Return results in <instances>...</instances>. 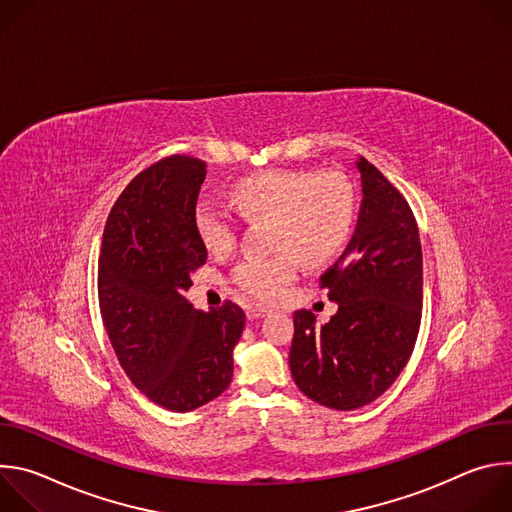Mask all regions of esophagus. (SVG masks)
Wrapping results in <instances>:
<instances>
[{"instance_id": "obj_1", "label": "esophagus", "mask_w": 512, "mask_h": 512, "mask_svg": "<svg viewBox=\"0 0 512 512\" xmlns=\"http://www.w3.org/2000/svg\"><path fill=\"white\" fill-rule=\"evenodd\" d=\"M267 314H269V310L267 308H259V306H253V308L247 310L249 320H259V318H265Z\"/></svg>"}]
</instances>
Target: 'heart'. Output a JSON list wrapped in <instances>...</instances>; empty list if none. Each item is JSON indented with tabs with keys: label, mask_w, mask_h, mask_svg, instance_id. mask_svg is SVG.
Wrapping results in <instances>:
<instances>
[{
	"label": "heart",
	"mask_w": 512,
	"mask_h": 512,
	"mask_svg": "<svg viewBox=\"0 0 512 512\" xmlns=\"http://www.w3.org/2000/svg\"><path fill=\"white\" fill-rule=\"evenodd\" d=\"M235 204L249 221L271 218V257H247L233 271V283L243 294L269 302L298 277L300 257L322 265L344 247L354 216L350 182L336 172L265 170L235 186ZM194 225L202 245L214 253H229L239 235L235 214L214 198H200Z\"/></svg>",
	"instance_id": "b5f03b06"
}]
</instances>
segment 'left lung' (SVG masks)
<instances>
[{
	"label": "left lung",
	"instance_id": "1",
	"mask_svg": "<svg viewBox=\"0 0 512 512\" xmlns=\"http://www.w3.org/2000/svg\"><path fill=\"white\" fill-rule=\"evenodd\" d=\"M362 200L354 235L320 277L338 312L316 326L294 314L289 369L312 401L352 411L381 397L407 364L421 322L423 259L415 216L403 194L362 156Z\"/></svg>",
	"mask_w": 512,
	"mask_h": 512
}]
</instances>
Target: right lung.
<instances>
[{
	"label": "right lung",
	"instance_id": "1",
	"mask_svg": "<svg viewBox=\"0 0 512 512\" xmlns=\"http://www.w3.org/2000/svg\"><path fill=\"white\" fill-rule=\"evenodd\" d=\"M206 164L170 156L137 174L113 204L99 257V306L131 383L164 409L186 413L233 379L245 312L196 310L184 291L206 263L194 208Z\"/></svg>",
	"mask_w": 512,
	"mask_h": 512
}]
</instances>
